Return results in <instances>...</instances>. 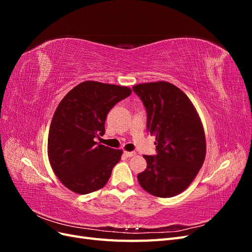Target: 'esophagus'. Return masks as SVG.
Here are the masks:
<instances>
[{
    "mask_svg": "<svg viewBox=\"0 0 252 252\" xmlns=\"http://www.w3.org/2000/svg\"><path fill=\"white\" fill-rule=\"evenodd\" d=\"M136 154L134 151H124V156H126L127 158H131L134 157Z\"/></svg>",
    "mask_w": 252,
    "mask_h": 252,
    "instance_id": "obj_1",
    "label": "esophagus"
}]
</instances>
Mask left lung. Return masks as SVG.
I'll return each mask as SVG.
<instances>
[{"label": "left lung", "instance_id": "obj_1", "mask_svg": "<svg viewBox=\"0 0 252 252\" xmlns=\"http://www.w3.org/2000/svg\"><path fill=\"white\" fill-rule=\"evenodd\" d=\"M147 110V130L156 136V157L144 156L141 187L155 196L178 195L191 184L205 161L206 138L193 104L173 84L158 81L132 87Z\"/></svg>", "mask_w": 252, "mask_h": 252}]
</instances>
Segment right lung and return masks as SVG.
Returning <instances> with one entry per match:
<instances>
[{
	"mask_svg": "<svg viewBox=\"0 0 252 252\" xmlns=\"http://www.w3.org/2000/svg\"><path fill=\"white\" fill-rule=\"evenodd\" d=\"M131 93L127 86L85 81L60 102L49 128L47 152L53 172L72 192L87 194L108 182L123 150L94 139L104 134L110 109Z\"/></svg>",
	"mask_w": 252,
	"mask_h": 252,
	"instance_id": "add662e5",
	"label": "right lung"
}]
</instances>
